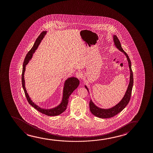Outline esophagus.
I'll use <instances>...</instances> for the list:
<instances>
[{
	"mask_svg": "<svg viewBox=\"0 0 153 153\" xmlns=\"http://www.w3.org/2000/svg\"><path fill=\"white\" fill-rule=\"evenodd\" d=\"M83 76L82 73L81 71H78L76 73V77L78 78V79H82V77Z\"/></svg>",
	"mask_w": 153,
	"mask_h": 153,
	"instance_id": "1",
	"label": "esophagus"
}]
</instances>
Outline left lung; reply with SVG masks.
<instances>
[{
  "instance_id": "left-lung-1",
  "label": "left lung",
  "mask_w": 153,
  "mask_h": 153,
  "mask_svg": "<svg viewBox=\"0 0 153 153\" xmlns=\"http://www.w3.org/2000/svg\"><path fill=\"white\" fill-rule=\"evenodd\" d=\"M113 40H114V42L115 46H117V48L120 51L123 52L127 57L128 63V66L130 68V73H130V83L128 86V89L126 90V94L124 95L123 99H122V100L117 105H116L115 106L113 107L112 108L108 109L99 108L98 107H97L94 104V103L92 102V100H90V102H89V107H90L91 112L96 117H100V118H104V119L113 117L118 113H120V112H121L125 108V107L128 105L130 101V98L131 97V94H132V88H133V71H132V68H131V62L130 61V58L128 56V55L126 54V53L123 50V49L122 48L120 42L117 36L114 35ZM85 87L89 92L88 88H87L86 86H85Z\"/></svg>"
}]
</instances>
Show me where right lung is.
<instances>
[{
	"mask_svg": "<svg viewBox=\"0 0 153 153\" xmlns=\"http://www.w3.org/2000/svg\"><path fill=\"white\" fill-rule=\"evenodd\" d=\"M46 31L42 32L40 34L39 36H38V38L36 39V42L34 44L32 48L28 52L27 54L25 56V61L23 62V68H22V77H21V80H22V87H23V90L25 93V97L27 98L28 102L29 103L30 105H31L32 107H34L36 110H37L38 111H39L41 113L44 114L48 116H55V115H58L62 113H63L64 111H65L67 107V104L68 102V99L71 93L73 92L74 90L77 88L79 84V80L77 78L71 77L67 79L65 81V84H64V90H63V96L62 101L61 104L59 105V106L55 107L53 109H42L40 107H38L37 105H36L35 103H34L32 101L31 99L30 98L29 96H28L27 92L25 89V79H24V74L25 71V66L27 65V63H29L30 60L31 59L33 54L35 51L38 48L39 45L40 44V42L42 40V39L44 37V35L46 34Z\"/></svg>",
	"mask_w": 153,
	"mask_h": 153,
	"instance_id": "right-lung-1",
	"label": "right lung"
}]
</instances>
